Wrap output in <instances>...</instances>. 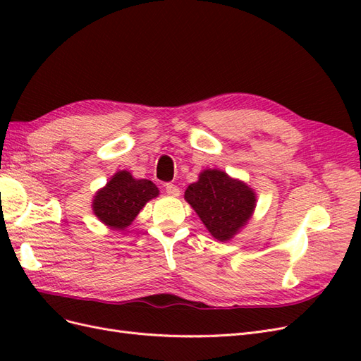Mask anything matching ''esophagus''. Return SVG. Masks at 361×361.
Wrapping results in <instances>:
<instances>
[{
  "mask_svg": "<svg viewBox=\"0 0 361 361\" xmlns=\"http://www.w3.org/2000/svg\"><path fill=\"white\" fill-rule=\"evenodd\" d=\"M166 192H167L169 195H171V197H178V195L180 194V190H179L178 185L167 183V185H166Z\"/></svg>",
  "mask_w": 361,
  "mask_h": 361,
  "instance_id": "34e87169",
  "label": "esophagus"
}]
</instances>
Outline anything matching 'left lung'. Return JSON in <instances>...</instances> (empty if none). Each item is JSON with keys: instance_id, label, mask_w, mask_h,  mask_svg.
I'll return each instance as SVG.
<instances>
[{"instance_id": "obj_1", "label": "left lung", "mask_w": 361, "mask_h": 361, "mask_svg": "<svg viewBox=\"0 0 361 361\" xmlns=\"http://www.w3.org/2000/svg\"><path fill=\"white\" fill-rule=\"evenodd\" d=\"M183 197L207 232L221 243L231 241L243 231L257 203V195L248 183L231 178L220 169L203 170L199 180L188 185Z\"/></svg>"}]
</instances>
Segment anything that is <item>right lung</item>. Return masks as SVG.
I'll return each mask as SVG.
<instances>
[{
  "label": "right lung",
  "mask_w": 361,
  "mask_h": 361,
  "mask_svg": "<svg viewBox=\"0 0 361 361\" xmlns=\"http://www.w3.org/2000/svg\"><path fill=\"white\" fill-rule=\"evenodd\" d=\"M159 195L157 185L149 179H135L126 170H118L93 195L92 209L97 220L111 231H125L146 203Z\"/></svg>",
  "instance_id": "obj_1"
}]
</instances>
